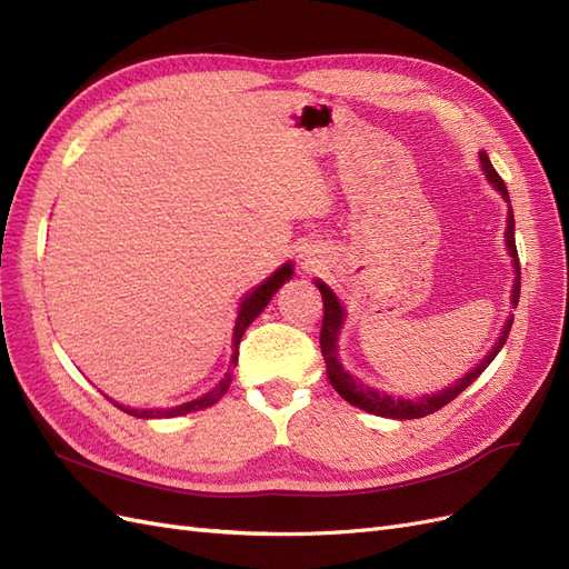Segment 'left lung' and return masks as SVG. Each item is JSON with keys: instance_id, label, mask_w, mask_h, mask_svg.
I'll use <instances>...</instances> for the list:
<instances>
[{"instance_id": "left-lung-1", "label": "left lung", "mask_w": 569, "mask_h": 569, "mask_svg": "<svg viewBox=\"0 0 569 569\" xmlns=\"http://www.w3.org/2000/svg\"><path fill=\"white\" fill-rule=\"evenodd\" d=\"M479 159H481V169L486 171V176H489V181L493 183V188L500 190L502 198L508 200V188H506V183H502V178L498 176V171L493 169V164L489 161V154L481 152ZM508 202H510V200H508ZM506 238H508V248H510L515 273H517L515 288H512V305H517V302H519V288H522V286H519V281H522V279H519V257H517V246H515V219H512V214L508 217ZM317 288H319L321 300H323V319H321L319 346H321L323 362H327L329 381H331V386L336 388L340 398L348 400L350 405H355V408H360V410L371 412V415H379V417H391V419H419V417H427V415H431V412H436V410H441L443 405H448L450 400H456V398L465 391V388H467L469 383H472V381L481 375V371L493 362V357L500 352L502 346H506V338H508L510 327H512V319H508L506 331L500 333L496 348L483 357V362H481L477 369L469 371L467 377L458 379L456 386L446 388V391H441V393L425 396V398H419V400H402V398H391V396L375 391V388H369V386H365L362 381L352 379V377L348 375V371H346L343 367H340L338 357H336V352H338L336 340H338L340 323H343V317H346V315H343V307H340L338 298H336V296L331 293V290H329L327 286H323L321 281H317Z\"/></svg>"}]
</instances>
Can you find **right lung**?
Segmentation results:
<instances>
[{
  "mask_svg": "<svg viewBox=\"0 0 569 569\" xmlns=\"http://www.w3.org/2000/svg\"><path fill=\"white\" fill-rule=\"evenodd\" d=\"M290 273H293V267L283 264L279 271H276L273 276H269V279H267L262 286H257V288L252 290V293L240 302V312H238L236 331H233V357H231V367H229V371H226V377L221 379V383L214 388V391H209L207 396H202V398H198V400H190V402H186V405H178V408H169V410H128V408H121V405H119V408L126 410L128 415H133V417L152 419V417H178V415L198 412V410L209 408V405H214L226 391H229V386H231V369H233V365L238 362V346H240L242 333H246V329L254 321V317H257L259 312H262L264 307L269 305V300H271V296L276 293V290H279V288L290 279Z\"/></svg>",
  "mask_w": 569,
  "mask_h": 569,
  "instance_id": "right-lung-1",
  "label": "right lung"
}]
</instances>
